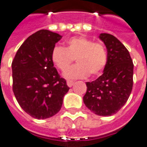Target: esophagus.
Returning a JSON list of instances; mask_svg holds the SVG:
<instances>
[{
	"instance_id": "1",
	"label": "esophagus",
	"mask_w": 147,
	"mask_h": 147,
	"mask_svg": "<svg viewBox=\"0 0 147 147\" xmlns=\"http://www.w3.org/2000/svg\"><path fill=\"white\" fill-rule=\"evenodd\" d=\"M74 83H75V82L72 81V80H67V84L68 85L69 87H71L74 84Z\"/></svg>"
}]
</instances>
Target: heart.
I'll use <instances>...</instances> for the list:
<instances>
[{
    "label": "heart",
    "mask_w": 147,
    "mask_h": 147,
    "mask_svg": "<svg viewBox=\"0 0 147 147\" xmlns=\"http://www.w3.org/2000/svg\"><path fill=\"white\" fill-rule=\"evenodd\" d=\"M76 58L78 64L66 68ZM51 58L55 67L67 79H81L88 75L95 77L102 73L107 63V52L102 43L94 42L85 36L69 39L67 47L56 45L52 49Z\"/></svg>",
    "instance_id": "b5f03b06"
}]
</instances>
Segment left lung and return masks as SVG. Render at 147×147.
Masks as SVG:
<instances>
[{"label":"left lung","mask_w":147,"mask_h":147,"mask_svg":"<svg viewBox=\"0 0 147 147\" xmlns=\"http://www.w3.org/2000/svg\"><path fill=\"white\" fill-rule=\"evenodd\" d=\"M107 49V63L103 74L86 82L84 103L94 114L109 116L117 113L128 101L133 89L134 63L129 52L114 36H99Z\"/></svg>","instance_id":"1"}]
</instances>
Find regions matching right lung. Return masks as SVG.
I'll return each instance as SVG.
<instances>
[{
    "mask_svg": "<svg viewBox=\"0 0 147 147\" xmlns=\"http://www.w3.org/2000/svg\"><path fill=\"white\" fill-rule=\"evenodd\" d=\"M61 38L58 33L40 30L23 42L12 62L14 96L23 111L36 119L57 114L70 89L51 58Z\"/></svg>",
    "mask_w": 147,
    "mask_h": 147,
    "instance_id": "1",
    "label": "right lung"
}]
</instances>
